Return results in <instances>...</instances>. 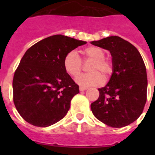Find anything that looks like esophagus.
I'll return each mask as SVG.
<instances>
[{
    "instance_id": "obj_1",
    "label": "esophagus",
    "mask_w": 155,
    "mask_h": 155,
    "mask_svg": "<svg viewBox=\"0 0 155 155\" xmlns=\"http://www.w3.org/2000/svg\"><path fill=\"white\" fill-rule=\"evenodd\" d=\"M87 88L85 87H82V86H80V92H82V91H85V90H87Z\"/></svg>"
}]
</instances>
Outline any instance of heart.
<instances>
[{
  "label": "heart",
  "instance_id": "obj_1",
  "mask_svg": "<svg viewBox=\"0 0 155 155\" xmlns=\"http://www.w3.org/2000/svg\"><path fill=\"white\" fill-rule=\"evenodd\" d=\"M83 60H91L87 67L89 72L81 74L75 78V81L81 86H98L103 83L104 77H108L113 72V63L108 58H104L105 52L98 47H89L81 51ZM63 67L66 71L73 77L79 75L82 70L83 62L77 53L74 51L66 54L63 59Z\"/></svg>",
  "mask_w": 155,
  "mask_h": 155
}]
</instances>
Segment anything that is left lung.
I'll list each match as a JSON object with an SVG mask.
<instances>
[{
    "label": "left lung",
    "mask_w": 155,
    "mask_h": 155,
    "mask_svg": "<svg viewBox=\"0 0 155 155\" xmlns=\"http://www.w3.org/2000/svg\"><path fill=\"white\" fill-rule=\"evenodd\" d=\"M91 43L109 51L113 68L109 82L98 88L99 98L91 104L92 113L108 126H126L139 117L147 102V75L144 61L134 45L118 36Z\"/></svg>",
    "instance_id": "1"
}]
</instances>
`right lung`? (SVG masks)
Masks as SVG:
<instances>
[{
	"mask_svg": "<svg viewBox=\"0 0 155 155\" xmlns=\"http://www.w3.org/2000/svg\"><path fill=\"white\" fill-rule=\"evenodd\" d=\"M87 42L64 35L41 40L26 51L13 80V103L31 125L47 127L63 119L79 86L63 67L66 54Z\"/></svg>",
	"mask_w": 155,
	"mask_h": 155,
	"instance_id": "1",
	"label": "right lung"
}]
</instances>
